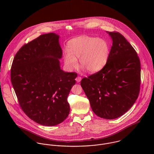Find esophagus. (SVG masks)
<instances>
[{
    "instance_id": "34e87169",
    "label": "esophagus",
    "mask_w": 154,
    "mask_h": 154,
    "mask_svg": "<svg viewBox=\"0 0 154 154\" xmlns=\"http://www.w3.org/2000/svg\"><path fill=\"white\" fill-rule=\"evenodd\" d=\"M76 81L77 82H81V77H79V76H78L76 78Z\"/></svg>"
}]
</instances>
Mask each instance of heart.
<instances>
[{"instance_id":"b5f03b06","label":"heart","mask_w":154,"mask_h":154,"mask_svg":"<svg viewBox=\"0 0 154 154\" xmlns=\"http://www.w3.org/2000/svg\"><path fill=\"white\" fill-rule=\"evenodd\" d=\"M67 48L68 52L63 54V61L69 70L76 67L79 59L81 66L88 72H98L106 65L110 55L109 44L102 38L79 36L69 41Z\"/></svg>"}]
</instances>
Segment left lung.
Listing matches in <instances>:
<instances>
[{"mask_svg": "<svg viewBox=\"0 0 154 154\" xmlns=\"http://www.w3.org/2000/svg\"><path fill=\"white\" fill-rule=\"evenodd\" d=\"M107 33L112 44L106 65L83 78L81 85L93 112L101 118L112 120L126 112L137 100L140 64L136 51L122 34Z\"/></svg>", "mask_w": 154, "mask_h": 154, "instance_id": "obj_1", "label": "left lung"}]
</instances>
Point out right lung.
<instances>
[{
    "mask_svg": "<svg viewBox=\"0 0 154 154\" xmlns=\"http://www.w3.org/2000/svg\"><path fill=\"white\" fill-rule=\"evenodd\" d=\"M59 35H40L17 53L11 70V82L20 105L35 122L53 126L68 116V95L77 74L60 68L62 50Z\"/></svg>",
    "mask_w": 154,
    "mask_h": 154,
    "instance_id": "add662e5",
    "label": "right lung"
}]
</instances>
